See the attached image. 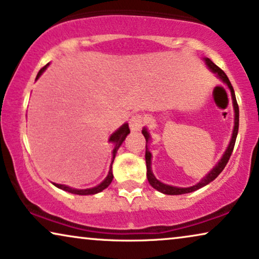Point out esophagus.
<instances>
[{
	"instance_id": "obj_1",
	"label": "esophagus",
	"mask_w": 259,
	"mask_h": 259,
	"mask_svg": "<svg viewBox=\"0 0 259 259\" xmlns=\"http://www.w3.org/2000/svg\"><path fill=\"white\" fill-rule=\"evenodd\" d=\"M145 122H146L145 116L142 115V114H134L130 120L131 131H133V132H138V131L143 128V126L145 125Z\"/></svg>"
}]
</instances>
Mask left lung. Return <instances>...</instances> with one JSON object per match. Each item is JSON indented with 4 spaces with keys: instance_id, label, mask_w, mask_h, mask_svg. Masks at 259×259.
<instances>
[{
    "instance_id": "1",
    "label": "left lung",
    "mask_w": 259,
    "mask_h": 259,
    "mask_svg": "<svg viewBox=\"0 0 259 259\" xmlns=\"http://www.w3.org/2000/svg\"><path fill=\"white\" fill-rule=\"evenodd\" d=\"M207 65L209 66L210 70H213L214 72H217L218 75L221 79L224 80L225 83L228 85V88L231 90V94H232V100H233V108H234V130H233V134H232V139H231V143L230 145H228L227 150L225 151L223 158L220 159V162L217 164L215 166L213 167V170L210 171L209 174L207 175L204 179L201 181L196 184V186H193V187H189V188H177V187H171V186H167V184H164L162 182H159L158 180L156 179V177L153 176L152 171H151V153L147 151V146H146V151H145V160H146V169H147V172H146V176H147V180H149V183L151 184V187H153L154 189H157L160 193L163 194H166V195H181V194H187V193H191V191H195L197 189H200V188H202L204 186H207L208 183H210L211 181H214L217 179L218 176H219L221 171L224 170V167L226 166V164L228 160H230V157L231 154L233 152V149H234V144H236V139H237V134H238V128H239V107H238V103H237V100H236V95H234V90H233V87L231 84L230 79H228V77L226 76V73H225L223 70H221L219 66L215 65L213 62L209 58H206ZM143 134L144 137H145L146 139V143L149 142V133H147V131L144 128L143 130Z\"/></svg>"
}]
</instances>
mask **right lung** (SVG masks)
Wrapping results in <instances>:
<instances>
[{
    "instance_id": "1",
    "label": "right lung",
    "mask_w": 259,
    "mask_h": 259,
    "mask_svg": "<svg viewBox=\"0 0 259 259\" xmlns=\"http://www.w3.org/2000/svg\"><path fill=\"white\" fill-rule=\"evenodd\" d=\"M48 65H49V64H48ZM48 65H45L42 69H40L38 75H36V78H38V77L41 75L42 71L46 69V66H48ZM128 133H130V127H128V125H127V123H125V125H122L119 130L116 131L115 133L112 134V137H110L109 142L115 143V147H114V150H113V160H114V158H115V153H116L117 149H119L120 145H121L122 142L125 140V138L127 137V134H128ZM112 181H113V172H112V166H110L109 174H108V176L106 177V180L103 181V182L101 184H99L97 187L90 188V189H80V190H78V189H72V188H70L68 186H63V184H56V183H53V184H55L57 188H60V189L69 191V193H71V194H77V195H93V194L100 193V191L106 189V188L108 187L110 183H112Z\"/></svg>"
}]
</instances>
